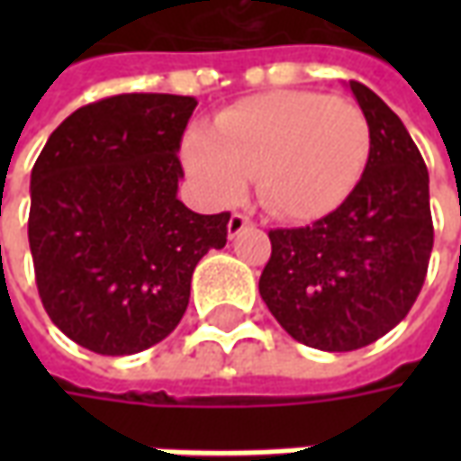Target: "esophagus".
<instances>
[{
	"label": "esophagus",
	"instance_id": "esophagus-1",
	"mask_svg": "<svg viewBox=\"0 0 461 461\" xmlns=\"http://www.w3.org/2000/svg\"><path fill=\"white\" fill-rule=\"evenodd\" d=\"M251 224H254V221H251L247 214H240V212H237V214H231L230 224H227V234H230V240L240 237L241 231L247 230V227H251Z\"/></svg>",
	"mask_w": 461,
	"mask_h": 461
}]
</instances>
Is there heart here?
<instances>
[{
	"label": "heart",
	"mask_w": 461,
	"mask_h": 461,
	"mask_svg": "<svg viewBox=\"0 0 461 461\" xmlns=\"http://www.w3.org/2000/svg\"><path fill=\"white\" fill-rule=\"evenodd\" d=\"M373 131L366 111L316 91H279L192 128L185 167L212 202H234L257 175L259 202L276 217L319 220L348 200L366 172Z\"/></svg>",
	"instance_id": "b5f03b06"
}]
</instances>
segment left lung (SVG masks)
<instances>
[{
	"mask_svg": "<svg viewBox=\"0 0 461 461\" xmlns=\"http://www.w3.org/2000/svg\"><path fill=\"white\" fill-rule=\"evenodd\" d=\"M373 131L366 172L348 200L309 227L271 230L259 294L303 346H370L412 309L432 254L429 175L410 132L367 86L350 81Z\"/></svg>",
	"mask_w": 461,
	"mask_h": 461,
	"instance_id": "obj_1",
	"label": "left lung"
}]
</instances>
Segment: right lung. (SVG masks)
Here are the masks:
<instances>
[{
	"label": "right lung",
	"mask_w": 461,
	"mask_h": 461,
	"mask_svg": "<svg viewBox=\"0 0 461 461\" xmlns=\"http://www.w3.org/2000/svg\"><path fill=\"white\" fill-rule=\"evenodd\" d=\"M192 95L121 94L78 108L32 170L29 247L49 319L78 346L132 356L167 339L230 212L177 200Z\"/></svg>",
	"instance_id": "obj_1"
}]
</instances>
